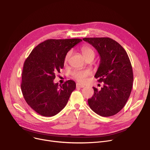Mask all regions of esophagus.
Listing matches in <instances>:
<instances>
[{
    "mask_svg": "<svg viewBox=\"0 0 150 150\" xmlns=\"http://www.w3.org/2000/svg\"><path fill=\"white\" fill-rule=\"evenodd\" d=\"M76 87L77 88H84L85 85H82L80 83H76Z\"/></svg>",
    "mask_w": 150,
    "mask_h": 150,
    "instance_id": "1",
    "label": "esophagus"
}]
</instances>
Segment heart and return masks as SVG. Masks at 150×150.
Returning <instances> with one entry per match:
<instances>
[{"instance_id":"obj_1","label":"heart","mask_w":150,"mask_h":150,"mask_svg":"<svg viewBox=\"0 0 150 150\" xmlns=\"http://www.w3.org/2000/svg\"><path fill=\"white\" fill-rule=\"evenodd\" d=\"M81 51L82 53V54L83 56V57L85 58H87V57L91 56H94L95 53H94V51L93 50V49H92L90 46L87 45H85L83 46H82L81 48ZM72 53V51L70 50L68 51L65 56V59H64V61L65 62H67L70 57L71 56ZM92 74V72L90 70H76L73 71L71 73V75L73 76V78H74L75 79H76L77 81L80 82H84L86 77L91 75Z\"/></svg>"}]
</instances>
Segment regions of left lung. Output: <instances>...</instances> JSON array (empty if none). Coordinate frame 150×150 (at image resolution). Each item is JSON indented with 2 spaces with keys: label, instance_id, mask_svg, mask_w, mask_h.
Masks as SVG:
<instances>
[{
  "label": "left lung",
  "instance_id": "obj_1",
  "mask_svg": "<svg viewBox=\"0 0 150 150\" xmlns=\"http://www.w3.org/2000/svg\"><path fill=\"white\" fill-rule=\"evenodd\" d=\"M97 50L100 63L95 77L104 82L100 90L93 87L94 94L88 105L102 117L118 113L127 101L133 86L132 67L127 53L117 41L110 38H84Z\"/></svg>",
  "mask_w": 150,
  "mask_h": 150
}]
</instances>
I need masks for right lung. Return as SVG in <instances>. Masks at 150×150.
<instances>
[{"label": "right lung", "mask_w": 150, "mask_h": 150, "mask_svg": "<svg viewBox=\"0 0 150 150\" xmlns=\"http://www.w3.org/2000/svg\"><path fill=\"white\" fill-rule=\"evenodd\" d=\"M81 39H50L39 44L26 59L21 89L28 105L44 117H53L66 106L76 83H54L55 74L64 68L67 53Z\"/></svg>", "instance_id": "right-lung-1"}]
</instances>
